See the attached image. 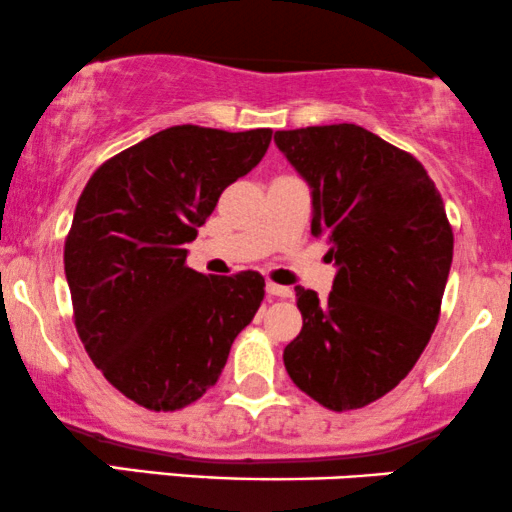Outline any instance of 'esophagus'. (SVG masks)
<instances>
[{"mask_svg":"<svg viewBox=\"0 0 512 512\" xmlns=\"http://www.w3.org/2000/svg\"><path fill=\"white\" fill-rule=\"evenodd\" d=\"M267 293L274 298H293V291L288 286H279V283H267Z\"/></svg>","mask_w":512,"mask_h":512,"instance_id":"1","label":"esophagus"}]
</instances>
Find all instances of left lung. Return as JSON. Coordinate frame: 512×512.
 Segmentation results:
<instances>
[{
	"label": "left lung",
	"mask_w": 512,
	"mask_h": 512,
	"mask_svg": "<svg viewBox=\"0 0 512 512\" xmlns=\"http://www.w3.org/2000/svg\"><path fill=\"white\" fill-rule=\"evenodd\" d=\"M312 188V236L338 264L324 300L295 286L303 329L283 350L300 391L324 408H365L420 360L441 315L453 229L410 152L355 123L276 131Z\"/></svg>",
	"instance_id": "8db88e82"
}]
</instances>
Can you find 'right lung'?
I'll list each match as a JSON object with an SVG mask.
<instances>
[{
	"label": "right lung",
	"mask_w": 512,
	"mask_h": 512,
	"mask_svg": "<svg viewBox=\"0 0 512 512\" xmlns=\"http://www.w3.org/2000/svg\"><path fill=\"white\" fill-rule=\"evenodd\" d=\"M269 143L272 128L171 126L97 166L78 197L64 243L73 322L104 379L147 410L212 389L264 300L260 272L200 274L186 243Z\"/></svg>",
	"instance_id": "right-lung-1"
}]
</instances>
